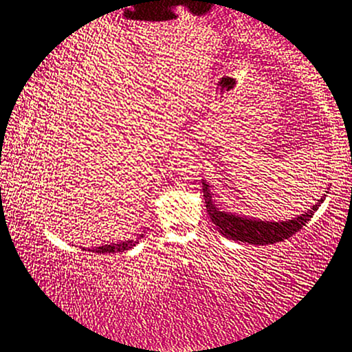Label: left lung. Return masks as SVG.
<instances>
[{
  "mask_svg": "<svg viewBox=\"0 0 352 352\" xmlns=\"http://www.w3.org/2000/svg\"><path fill=\"white\" fill-rule=\"evenodd\" d=\"M204 184V197L206 204V211L210 214V219L216 228L222 233L225 237H230L233 241L248 242L253 245H267V243L281 242L284 239H289L294 236L296 231H300L309 220L312 219L314 212L318 210L320 205L323 204L326 195H323L320 200H317L311 210L307 212L301 214L292 220H283V222H267V220L261 219H250L236 216L233 212L220 211L216 201H214V194L210 190V184L206 180H201Z\"/></svg>",
  "mask_w": 352,
  "mask_h": 352,
  "instance_id": "8db88e82",
  "label": "left lung"
}]
</instances>
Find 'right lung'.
Here are the masks:
<instances>
[{
    "label": "right lung",
    "instance_id": "add662e5",
    "mask_svg": "<svg viewBox=\"0 0 352 352\" xmlns=\"http://www.w3.org/2000/svg\"><path fill=\"white\" fill-rule=\"evenodd\" d=\"M142 237V236H141ZM135 241H126V242H118V243H110V245H102V247H96L93 248V252L96 253H121L124 250H130L135 247ZM90 250V248H88Z\"/></svg>",
    "mask_w": 352,
    "mask_h": 352
}]
</instances>
